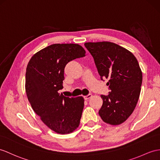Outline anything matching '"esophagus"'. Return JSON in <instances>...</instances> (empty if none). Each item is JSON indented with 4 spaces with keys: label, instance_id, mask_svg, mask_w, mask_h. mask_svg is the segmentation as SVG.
I'll list each match as a JSON object with an SVG mask.
<instances>
[{
    "label": "esophagus",
    "instance_id": "1",
    "mask_svg": "<svg viewBox=\"0 0 160 160\" xmlns=\"http://www.w3.org/2000/svg\"><path fill=\"white\" fill-rule=\"evenodd\" d=\"M92 97V94H88V96H84V98H85V100H89V98H91Z\"/></svg>",
    "mask_w": 160,
    "mask_h": 160
}]
</instances>
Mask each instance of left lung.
Segmentation results:
<instances>
[{
    "mask_svg": "<svg viewBox=\"0 0 160 160\" xmlns=\"http://www.w3.org/2000/svg\"><path fill=\"white\" fill-rule=\"evenodd\" d=\"M94 59L101 79H108L111 92L101 95L98 111L104 122L112 126L123 123L133 112L139 98L142 74L133 53L114 42H85Z\"/></svg>",
    "mask_w": 160,
    "mask_h": 160,
    "instance_id": "left-lung-1",
    "label": "left lung"
}]
</instances>
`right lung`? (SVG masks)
I'll list each match as a JSON object with an SVG mask.
<instances>
[{
  "mask_svg": "<svg viewBox=\"0 0 160 160\" xmlns=\"http://www.w3.org/2000/svg\"><path fill=\"white\" fill-rule=\"evenodd\" d=\"M85 54L78 44H53L34 54L27 65L25 88L29 102L42 122L58 134L71 133L79 126L83 98H68L58 91L63 88L66 65Z\"/></svg>",
  "mask_w": 160,
  "mask_h": 160,
  "instance_id": "right-lung-1",
  "label": "right lung"
}]
</instances>
